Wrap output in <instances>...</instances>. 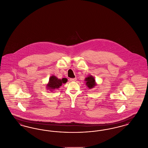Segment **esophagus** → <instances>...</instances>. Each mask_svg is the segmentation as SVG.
Here are the masks:
<instances>
[{"label": "esophagus", "mask_w": 148, "mask_h": 148, "mask_svg": "<svg viewBox=\"0 0 148 148\" xmlns=\"http://www.w3.org/2000/svg\"><path fill=\"white\" fill-rule=\"evenodd\" d=\"M77 80V78L75 77V78H71L70 79V81L71 82H75Z\"/></svg>", "instance_id": "esophagus-1"}]
</instances>
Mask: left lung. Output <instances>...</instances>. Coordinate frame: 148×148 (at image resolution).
I'll list each match as a JSON object with an SVG mask.
<instances>
[{
  "label": "left lung",
  "mask_w": 148,
  "mask_h": 148,
  "mask_svg": "<svg viewBox=\"0 0 148 148\" xmlns=\"http://www.w3.org/2000/svg\"><path fill=\"white\" fill-rule=\"evenodd\" d=\"M85 81L86 82V85L88 87L89 89H92L97 85L95 78L91 75L86 77L85 79Z\"/></svg>",
  "instance_id": "8db88e82"
}]
</instances>
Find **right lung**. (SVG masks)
<instances>
[{"mask_svg":"<svg viewBox=\"0 0 148 148\" xmlns=\"http://www.w3.org/2000/svg\"><path fill=\"white\" fill-rule=\"evenodd\" d=\"M68 79L66 78H63L62 79H59L54 75H52L49 77V81L48 84L47 85V88L49 89L51 92L58 89L63 84H65L67 82Z\"/></svg>","mask_w":148,"mask_h":148,"instance_id":"add662e5","label":"right lung"}]
</instances>
